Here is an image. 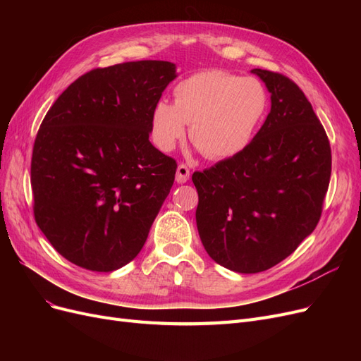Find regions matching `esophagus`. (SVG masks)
Instances as JSON below:
<instances>
[{
	"label": "esophagus",
	"mask_w": 361,
	"mask_h": 361,
	"mask_svg": "<svg viewBox=\"0 0 361 361\" xmlns=\"http://www.w3.org/2000/svg\"><path fill=\"white\" fill-rule=\"evenodd\" d=\"M191 176V170L187 164H179L178 171H176V180L178 183H185Z\"/></svg>",
	"instance_id": "1"
}]
</instances>
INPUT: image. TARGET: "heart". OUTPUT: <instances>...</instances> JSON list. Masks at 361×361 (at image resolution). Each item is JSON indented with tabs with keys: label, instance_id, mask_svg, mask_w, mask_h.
<instances>
[{
	"label": "heart",
	"instance_id": "b5f03b06",
	"mask_svg": "<svg viewBox=\"0 0 361 361\" xmlns=\"http://www.w3.org/2000/svg\"><path fill=\"white\" fill-rule=\"evenodd\" d=\"M173 104L158 101L152 110V140L170 152L185 137L207 159H226L243 152L264 122L269 106L265 85L223 71H203L182 80Z\"/></svg>",
	"mask_w": 361,
	"mask_h": 361
}]
</instances>
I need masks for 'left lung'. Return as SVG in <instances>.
Listing matches in <instances>:
<instances>
[{"label":"left lung","instance_id":"left-lung-1","mask_svg":"<svg viewBox=\"0 0 361 361\" xmlns=\"http://www.w3.org/2000/svg\"><path fill=\"white\" fill-rule=\"evenodd\" d=\"M271 111L238 155L194 171L204 250L218 265L255 274L292 255L319 223L331 147L302 90L288 76L253 69Z\"/></svg>","mask_w":361,"mask_h":361}]
</instances>
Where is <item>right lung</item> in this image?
Returning a JSON list of instances; mask_svg holds the SVG:
<instances>
[{"label":"right lung","mask_w":361,"mask_h":361,"mask_svg":"<svg viewBox=\"0 0 361 361\" xmlns=\"http://www.w3.org/2000/svg\"><path fill=\"white\" fill-rule=\"evenodd\" d=\"M170 61L141 60L81 75L49 108L31 157L35 220L81 268L110 272L143 248L178 164L149 141Z\"/></svg>","instance_id":"add662e5"}]
</instances>
